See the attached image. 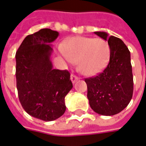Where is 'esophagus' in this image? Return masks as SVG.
Masks as SVG:
<instances>
[{"label":"esophagus","instance_id":"34e87169","mask_svg":"<svg viewBox=\"0 0 146 146\" xmlns=\"http://www.w3.org/2000/svg\"><path fill=\"white\" fill-rule=\"evenodd\" d=\"M80 78H79L78 76H75L74 74H72V75H71V80H72V82H73V84H74L76 80H78Z\"/></svg>","mask_w":146,"mask_h":146}]
</instances>
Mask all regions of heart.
<instances>
[{
	"instance_id": "obj_1",
	"label": "heart",
	"mask_w": 146,
	"mask_h": 146,
	"mask_svg": "<svg viewBox=\"0 0 146 146\" xmlns=\"http://www.w3.org/2000/svg\"><path fill=\"white\" fill-rule=\"evenodd\" d=\"M62 56L69 63H78L79 70L86 76H94L108 63L111 48L101 38L73 37L60 48Z\"/></svg>"
}]
</instances>
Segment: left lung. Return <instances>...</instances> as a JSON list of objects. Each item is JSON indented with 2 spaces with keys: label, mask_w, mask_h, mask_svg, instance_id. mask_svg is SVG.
Segmentation results:
<instances>
[{
  "label": "left lung",
  "mask_w": 146,
  "mask_h": 146,
  "mask_svg": "<svg viewBox=\"0 0 146 146\" xmlns=\"http://www.w3.org/2000/svg\"><path fill=\"white\" fill-rule=\"evenodd\" d=\"M108 41L111 48L110 60L103 72L85 79L87 98L93 111L101 115L118 114L128 106L133 94V76L131 55L121 39L104 32H95Z\"/></svg>",
  "instance_id": "left-lung-1"
}]
</instances>
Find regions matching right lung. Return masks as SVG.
Returning a JSON list of instances; mask_svg holds the SVG:
<instances>
[{"label": "right lung", "instance_id": "1", "mask_svg": "<svg viewBox=\"0 0 146 146\" xmlns=\"http://www.w3.org/2000/svg\"><path fill=\"white\" fill-rule=\"evenodd\" d=\"M59 32L42 29L25 38L16 52V83L24 110L32 117L51 121L66 111L65 97L73 88L67 70L53 69L52 42Z\"/></svg>", "mask_w": 146, "mask_h": 146}]
</instances>
